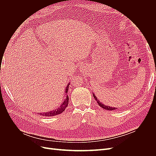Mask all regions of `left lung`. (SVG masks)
Listing matches in <instances>:
<instances>
[{
    "label": "left lung",
    "instance_id": "left-lung-1",
    "mask_svg": "<svg viewBox=\"0 0 156 156\" xmlns=\"http://www.w3.org/2000/svg\"><path fill=\"white\" fill-rule=\"evenodd\" d=\"M93 96H94V98H95V100L98 102V105H100L101 107H102L103 108H105V109H106V110H107V111H113V110L117 109V108L112 107H108V106H106V105H103V103H101V102H100V101H99V100H98L97 98L95 96V95H94V94H93Z\"/></svg>",
    "mask_w": 156,
    "mask_h": 156
}]
</instances>
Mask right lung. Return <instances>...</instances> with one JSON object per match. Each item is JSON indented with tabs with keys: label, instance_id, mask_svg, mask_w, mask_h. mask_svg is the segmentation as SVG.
<instances>
[{
	"label": "right lung",
	"instance_id": "right-lung-1",
	"mask_svg": "<svg viewBox=\"0 0 156 156\" xmlns=\"http://www.w3.org/2000/svg\"><path fill=\"white\" fill-rule=\"evenodd\" d=\"M69 84V83H68V86L66 87V89H65V92H66V94H67V92L68 91ZM68 103H69V98H68V96H67L66 98V100H64V101H63V103H62V105H61L58 108H56V110H54V111H51V112H44V113H43V114H42V113H40V115L48 117V116H55V115L61 114V113H62V112H64L65 111L66 108L68 107Z\"/></svg>",
	"mask_w": 156,
	"mask_h": 156
}]
</instances>
